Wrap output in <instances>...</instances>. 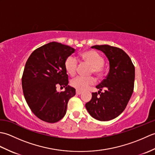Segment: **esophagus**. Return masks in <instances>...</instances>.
I'll list each match as a JSON object with an SVG mask.
<instances>
[{
    "label": "esophagus",
    "instance_id": "1",
    "mask_svg": "<svg viewBox=\"0 0 155 155\" xmlns=\"http://www.w3.org/2000/svg\"><path fill=\"white\" fill-rule=\"evenodd\" d=\"M81 93H82V91H78V90L76 91V94H81Z\"/></svg>",
    "mask_w": 155,
    "mask_h": 155
}]
</instances>
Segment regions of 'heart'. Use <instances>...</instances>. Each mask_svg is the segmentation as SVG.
<instances>
[{"label":"heart","mask_w":155,"mask_h":155,"mask_svg":"<svg viewBox=\"0 0 155 155\" xmlns=\"http://www.w3.org/2000/svg\"><path fill=\"white\" fill-rule=\"evenodd\" d=\"M81 57L83 61L92 67V72L97 76H101L103 74V66L104 59L102 56L93 50L86 51L82 52ZM64 68L68 74L73 76L77 71V61L74 57L69 56L64 61ZM93 77H77L71 81V85L78 91H84L94 83Z\"/></svg>","instance_id":"b5f03b06"}]
</instances>
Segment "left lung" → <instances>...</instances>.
Returning a JSON list of instances; mask_svg holds the SVG:
<instances>
[{"label":"left lung","mask_w":155,"mask_h":155,"mask_svg":"<svg viewBox=\"0 0 155 155\" xmlns=\"http://www.w3.org/2000/svg\"><path fill=\"white\" fill-rule=\"evenodd\" d=\"M91 48L101 51L106 55L109 61V72L106 78L96 86L99 90L98 93H92L91 100L85 107L92 117L108 121L123 113L132 96L134 67L128 55L121 48L108 45H94ZM103 89L105 92L101 93Z\"/></svg>","instance_id":"left-lung-1"}]
</instances>
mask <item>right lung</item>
Segmentation results:
<instances>
[{
	"label": "right lung",
	"instance_id": "add662e5",
	"mask_svg": "<svg viewBox=\"0 0 155 155\" xmlns=\"http://www.w3.org/2000/svg\"><path fill=\"white\" fill-rule=\"evenodd\" d=\"M69 46L51 42L36 49L26 62L22 77L25 100L36 116L49 123H57L67 113L69 99L76 94L69 86L64 61L74 52ZM65 88L59 93L56 87Z\"/></svg>",
	"mask_w": 155,
	"mask_h": 155
}]
</instances>
